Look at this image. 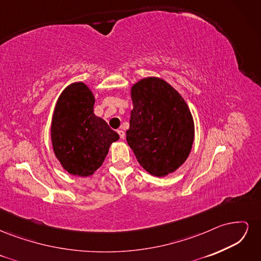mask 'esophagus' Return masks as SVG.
Wrapping results in <instances>:
<instances>
[{"instance_id":"1","label":"esophagus","mask_w":261,"mask_h":261,"mask_svg":"<svg viewBox=\"0 0 261 261\" xmlns=\"http://www.w3.org/2000/svg\"><path fill=\"white\" fill-rule=\"evenodd\" d=\"M117 134H118V135H120V137H121L122 139L125 138V132H124V130L118 129V130H117Z\"/></svg>"}]
</instances>
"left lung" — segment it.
I'll return each instance as SVG.
<instances>
[{"mask_svg":"<svg viewBox=\"0 0 261 261\" xmlns=\"http://www.w3.org/2000/svg\"><path fill=\"white\" fill-rule=\"evenodd\" d=\"M134 109L126 140L150 174L165 176L185 162L194 141V121L180 94L160 78L132 88Z\"/></svg>","mask_w":261,"mask_h":261,"instance_id":"8db88e82","label":"left lung"}]
</instances>
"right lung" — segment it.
Segmentation results:
<instances>
[{
	"instance_id": "right-lung-1",
	"label": "right lung",
	"mask_w": 261,
	"mask_h": 261,
	"mask_svg": "<svg viewBox=\"0 0 261 261\" xmlns=\"http://www.w3.org/2000/svg\"><path fill=\"white\" fill-rule=\"evenodd\" d=\"M94 97L83 83L69 85L55 106L51 126L54 153L68 173L88 176L99 169L120 136L93 113Z\"/></svg>"
}]
</instances>
